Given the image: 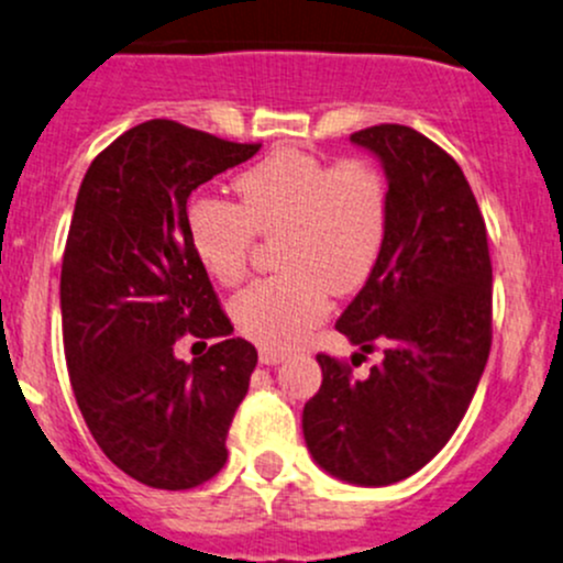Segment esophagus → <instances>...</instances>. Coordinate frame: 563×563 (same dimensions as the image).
<instances>
[{
    "instance_id": "obj_1",
    "label": "esophagus",
    "mask_w": 563,
    "mask_h": 563,
    "mask_svg": "<svg viewBox=\"0 0 563 563\" xmlns=\"http://www.w3.org/2000/svg\"><path fill=\"white\" fill-rule=\"evenodd\" d=\"M287 352H279V349H268V346H260V362L263 365H279V362L287 360Z\"/></svg>"
}]
</instances>
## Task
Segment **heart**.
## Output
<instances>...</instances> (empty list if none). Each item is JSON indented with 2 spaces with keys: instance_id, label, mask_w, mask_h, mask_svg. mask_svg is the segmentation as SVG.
Returning <instances> with one entry per match:
<instances>
[{
  "instance_id": "obj_1",
  "label": "heart",
  "mask_w": 563,
  "mask_h": 563,
  "mask_svg": "<svg viewBox=\"0 0 563 563\" xmlns=\"http://www.w3.org/2000/svg\"><path fill=\"white\" fill-rule=\"evenodd\" d=\"M241 201L196 196L185 228L214 282L239 284L257 233H282L284 271L235 295V328L268 349H292L328 317L330 289L346 295L373 276L391 222L386 174L367 158L324 161L276 150L235 179Z\"/></svg>"
}]
</instances>
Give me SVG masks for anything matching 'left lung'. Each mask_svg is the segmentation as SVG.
Segmentation results:
<instances>
[{
    "instance_id": "left-lung-1",
    "label": "left lung",
    "mask_w": 563,
    "mask_h": 563,
    "mask_svg": "<svg viewBox=\"0 0 563 563\" xmlns=\"http://www.w3.org/2000/svg\"><path fill=\"white\" fill-rule=\"evenodd\" d=\"M354 144L384 163L391 222L384 255L335 322L385 360L365 379L317 354L322 386L303 434L322 470L356 486L419 473L456 432L492 352V257L486 222L459 163L419 131L380 123Z\"/></svg>"
}]
</instances>
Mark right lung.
Masks as SVG:
<instances>
[{
	"instance_id": "add662e5",
	"label": "right lung",
	"mask_w": 563,
	"mask_h": 563,
	"mask_svg": "<svg viewBox=\"0 0 563 563\" xmlns=\"http://www.w3.org/2000/svg\"><path fill=\"white\" fill-rule=\"evenodd\" d=\"M260 144L147 120L90 163L62 263L64 354L80 413L114 467L166 492L207 483L257 352L222 311L187 239V198ZM183 336L216 343L177 361Z\"/></svg>"
}]
</instances>
